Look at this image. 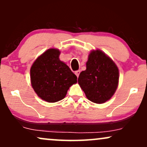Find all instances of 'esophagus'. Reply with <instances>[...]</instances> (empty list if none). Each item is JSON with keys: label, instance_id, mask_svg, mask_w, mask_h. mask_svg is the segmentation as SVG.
Returning <instances> with one entry per match:
<instances>
[{"label": "esophagus", "instance_id": "obj_1", "mask_svg": "<svg viewBox=\"0 0 147 147\" xmlns=\"http://www.w3.org/2000/svg\"><path fill=\"white\" fill-rule=\"evenodd\" d=\"M75 74L76 75V76H77V77H78L79 75V74H80V71H79V70H77V71L75 72Z\"/></svg>", "mask_w": 147, "mask_h": 147}]
</instances>
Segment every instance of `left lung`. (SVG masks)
<instances>
[{"mask_svg": "<svg viewBox=\"0 0 147 147\" xmlns=\"http://www.w3.org/2000/svg\"><path fill=\"white\" fill-rule=\"evenodd\" d=\"M119 76L117 66L110 57L100 50H92L86 62V70L79 76L78 84L88 99L103 104L115 92Z\"/></svg>", "mask_w": 147, "mask_h": 147, "instance_id": "obj_1", "label": "left lung"}]
</instances>
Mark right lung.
Wrapping results in <instances>:
<instances>
[{"label": "right lung", "mask_w": 147, "mask_h": 147, "mask_svg": "<svg viewBox=\"0 0 147 147\" xmlns=\"http://www.w3.org/2000/svg\"><path fill=\"white\" fill-rule=\"evenodd\" d=\"M60 51L50 48L40 55L30 68L34 90L43 100L57 102L66 95L69 88L77 83V76L59 59Z\"/></svg>", "instance_id": "add662e5"}]
</instances>
